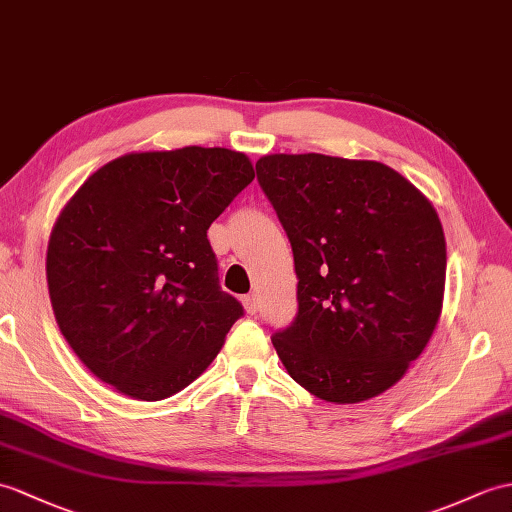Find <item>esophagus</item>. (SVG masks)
I'll use <instances>...</instances> for the list:
<instances>
[{
    "label": "esophagus",
    "mask_w": 512,
    "mask_h": 512,
    "mask_svg": "<svg viewBox=\"0 0 512 512\" xmlns=\"http://www.w3.org/2000/svg\"><path fill=\"white\" fill-rule=\"evenodd\" d=\"M242 303H244V310H246L248 314H257L259 303H257V296H255V294H246L244 299H242Z\"/></svg>",
    "instance_id": "esophagus-1"
}]
</instances>
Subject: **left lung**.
Instances as JSON below:
<instances>
[{
	"label": "left lung",
	"mask_w": 512,
	"mask_h": 512,
	"mask_svg": "<svg viewBox=\"0 0 512 512\" xmlns=\"http://www.w3.org/2000/svg\"><path fill=\"white\" fill-rule=\"evenodd\" d=\"M255 170L299 277V312L272 334L285 371L331 403L382 395L441 318L447 251L436 209L377 161L266 154Z\"/></svg>",
	"instance_id": "left-lung-1"
}]
</instances>
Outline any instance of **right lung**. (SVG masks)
Here are the masks:
<instances>
[{
  "mask_svg": "<svg viewBox=\"0 0 512 512\" xmlns=\"http://www.w3.org/2000/svg\"><path fill=\"white\" fill-rule=\"evenodd\" d=\"M253 178L227 148L130 152L69 198L47 288L58 329L104 384L159 401L216 358L244 310L220 288L207 229Z\"/></svg>",
  "mask_w": 512,
  "mask_h": 512,
  "instance_id": "right-lung-1",
  "label": "right lung"
}]
</instances>
